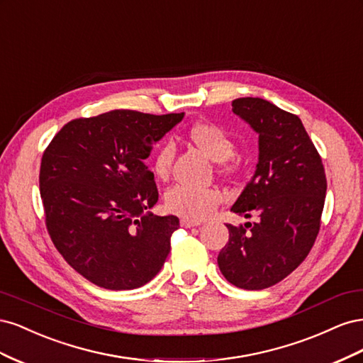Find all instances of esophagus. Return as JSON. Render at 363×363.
Returning <instances> with one entry per match:
<instances>
[{
	"instance_id": "1",
	"label": "esophagus",
	"mask_w": 363,
	"mask_h": 363,
	"mask_svg": "<svg viewBox=\"0 0 363 363\" xmlns=\"http://www.w3.org/2000/svg\"><path fill=\"white\" fill-rule=\"evenodd\" d=\"M200 224H201V221H199V219H192V218H188V216H183L180 219V225L186 227V228L196 227V225H200Z\"/></svg>"
}]
</instances>
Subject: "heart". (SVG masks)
I'll return each instance as SVG.
<instances>
[{
    "instance_id": "b5f03b06",
    "label": "heart",
    "mask_w": 363,
    "mask_h": 363,
    "mask_svg": "<svg viewBox=\"0 0 363 363\" xmlns=\"http://www.w3.org/2000/svg\"><path fill=\"white\" fill-rule=\"evenodd\" d=\"M189 139L199 147L206 156L223 164L235 152V142L227 131L213 123H199L189 130ZM174 157V147L171 142H163L156 151L152 160V169L159 179L168 177ZM223 195L216 188H200L179 183L172 186L164 195V206L169 212L183 215L194 219H203L211 215L218 204L221 203Z\"/></svg>"
}]
</instances>
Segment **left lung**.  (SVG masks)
I'll return each instance as SVG.
<instances>
[{
  "instance_id": "1",
  "label": "left lung",
  "mask_w": 363,
  "mask_h": 363,
  "mask_svg": "<svg viewBox=\"0 0 363 363\" xmlns=\"http://www.w3.org/2000/svg\"><path fill=\"white\" fill-rule=\"evenodd\" d=\"M232 112L259 135L255 175L232 212L256 223L227 224L219 251L223 276L240 289L272 286L300 265L320 232L327 180L301 119L262 98H238Z\"/></svg>"
}]
</instances>
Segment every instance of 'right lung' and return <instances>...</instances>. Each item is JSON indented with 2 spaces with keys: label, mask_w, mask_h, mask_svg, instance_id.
Here are the masks:
<instances>
[{
  "label": "right lung",
  "mask_w": 363,
  "mask_h": 363,
  "mask_svg": "<svg viewBox=\"0 0 363 363\" xmlns=\"http://www.w3.org/2000/svg\"><path fill=\"white\" fill-rule=\"evenodd\" d=\"M184 113L112 111L74 119L42 156L39 188L52 244L86 280L127 291L156 277L180 227L148 212L159 200L145 159Z\"/></svg>",
  "instance_id": "add662e5"
}]
</instances>
